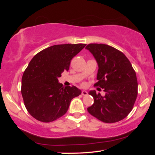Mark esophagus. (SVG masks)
Returning <instances> with one entry per match:
<instances>
[{
  "mask_svg": "<svg viewBox=\"0 0 155 155\" xmlns=\"http://www.w3.org/2000/svg\"><path fill=\"white\" fill-rule=\"evenodd\" d=\"M87 94H88L87 91H85V90L82 91V92H81V94H82L83 96H87Z\"/></svg>",
  "mask_w": 155,
  "mask_h": 155,
  "instance_id": "esophagus-1",
  "label": "esophagus"
}]
</instances>
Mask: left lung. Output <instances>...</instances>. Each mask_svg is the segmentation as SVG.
Segmentation results:
<instances>
[{
    "label": "left lung",
    "mask_w": 155,
    "mask_h": 155,
    "mask_svg": "<svg viewBox=\"0 0 155 155\" xmlns=\"http://www.w3.org/2000/svg\"><path fill=\"white\" fill-rule=\"evenodd\" d=\"M98 64L95 85L104 89L105 95L89 94L94 99L87 111L97 119L105 123L119 122L133 109L137 96L136 73L129 60L118 50L103 44H90L85 47Z\"/></svg>",
    "instance_id": "obj_1"
}]
</instances>
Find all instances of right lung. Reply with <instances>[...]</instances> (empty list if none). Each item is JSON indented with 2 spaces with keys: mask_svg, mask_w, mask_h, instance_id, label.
<instances>
[{
  "mask_svg": "<svg viewBox=\"0 0 155 155\" xmlns=\"http://www.w3.org/2000/svg\"><path fill=\"white\" fill-rule=\"evenodd\" d=\"M85 44H59L38 52L22 78L21 93L28 112L36 120L50 122L67 112L70 102L81 94L75 86L63 87L58 78Z\"/></svg>",
  "mask_w": 155,
  "mask_h": 155,
  "instance_id": "1",
  "label": "right lung"
}]
</instances>
